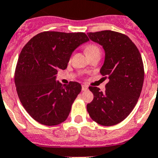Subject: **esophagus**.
I'll use <instances>...</instances> for the list:
<instances>
[{"mask_svg": "<svg viewBox=\"0 0 158 158\" xmlns=\"http://www.w3.org/2000/svg\"><path fill=\"white\" fill-rule=\"evenodd\" d=\"M81 88H82V91H86V90H88V89H89L86 85H82Z\"/></svg>", "mask_w": 158, "mask_h": 158, "instance_id": "obj_1", "label": "esophagus"}]
</instances>
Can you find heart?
Returning a JSON list of instances; mask_svg holds the SVG:
<instances>
[{
  "mask_svg": "<svg viewBox=\"0 0 158 158\" xmlns=\"http://www.w3.org/2000/svg\"><path fill=\"white\" fill-rule=\"evenodd\" d=\"M85 51L88 54H89L93 52H96V51H100V49L97 46L93 45V44H89L85 47Z\"/></svg>",
  "mask_w": 158,
  "mask_h": 158,
  "instance_id": "b5f03b06",
  "label": "heart"
}]
</instances>
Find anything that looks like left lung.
<instances>
[{
	"instance_id": "obj_1",
	"label": "left lung",
	"mask_w": 158,
	"mask_h": 158,
	"mask_svg": "<svg viewBox=\"0 0 158 158\" xmlns=\"http://www.w3.org/2000/svg\"><path fill=\"white\" fill-rule=\"evenodd\" d=\"M89 39L103 47L105 53L100 72L108 77L105 91L90 86L94 98L87 104L93 120L103 126L122 122L136 105L144 81L142 56L128 36L113 31L89 32Z\"/></svg>"
}]
</instances>
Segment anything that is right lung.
I'll return each instance as SVG.
<instances>
[{"label":"right lung","mask_w":158,"mask_h":158,"mask_svg":"<svg viewBox=\"0 0 158 158\" xmlns=\"http://www.w3.org/2000/svg\"><path fill=\"white\" fill-rule=\"evenodd\" d=\"M89 41L83 32L44 31L31 39L19 54L15 84L19 100L35 120L46 126L64 122L81 91V84L56 81L75 49Z\"/></svg>","instance_id":"obj_1"}]
</instances>
